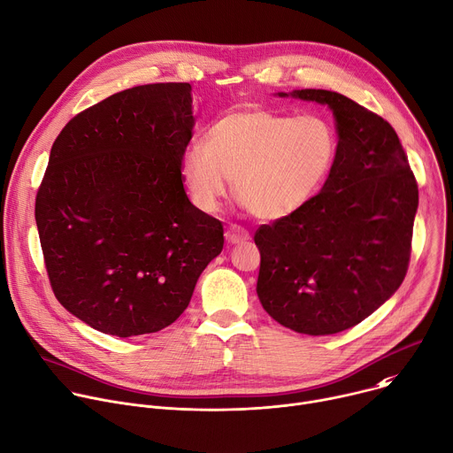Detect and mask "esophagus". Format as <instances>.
Returning <instances> with one entry per match:
<instances>
[{
	"label": "esophagus",
	"instance_id": "esophagus-1",
	"mask_svg": "<svg viewBox=\"0 0 453 453\" xmlns=\"http://www.w3.org/2000/svg\"><path fill=\"white\" fill-rule=\"evenodd\" d=\"M226 240L229 243H243L250 240V233L242 229V227H236V226H231L227 231H226Z\"/></svg>",
	"mask_w": 453,
	"mask_h": 453
}]
</instances>
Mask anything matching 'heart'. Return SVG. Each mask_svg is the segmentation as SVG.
Listing matches in <instances>:
<instances>
[{
	"instance_id": "b5f03b06",
	"label": "heart",
	"mask_w": 453,
	"mask_h": 453,
	"mask_svg": "<svg viewBox=\"0 0 453 453\" xmlns=\"http://www.w3.org/2000/svg\"><path fill=\"white\" fill-rule=\"evenodd\" d=\"M336 157L338 134L326 117L245 108L215 120L203 144L186 150L180 175L203 213L220 208L233 179L236 198L255 217L280 220L314 198Z\"/></svg>"
}]
</instances>
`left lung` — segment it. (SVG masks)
I'll return each mask as SVG.
<instances>
[{"instance_id":"left-lung-1","label":"left lung","mask_w":453,"mask_h":453,"mask_svg":"<svg viewBox=\"0 0 453 453\" xmlns=\"http://www.w3.org/2000/svg\"><path fill=\"white\" fill-rule=\"evenodd\" d=\"M291 96L333 110L338 157L305 208L257 229V293L280 325L326 336L357 325L399 289L419 189L383 117L338 92L305 88Z\"/></svg>"}]
</instances>
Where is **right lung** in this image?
Returning a JSON list of instances; mask_svg holds the SVG:
<instances>
[{"label": "right lung", "instance_id": "obj_1", "mask_svg": "<svg viewBox=\"0 0 453 453\" xmlns=\"http://www.w3.org/2000/svg\"><path fill=\"white\" fill-rule=\"evenodd\" d=\"M191 103L189 83L134 87L77 113L52 144L35 195L49 280L104 334L172 325L224 248L222 222L195 208L180 175Z\"/></svg>", "mask_w": 453, "mask_h": 453}]
</instances>
